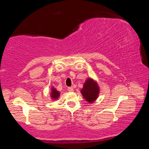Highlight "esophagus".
<instances>
[{
    "instance_id": "1",
    "label": "esophagus",
    "mask_w": 149,
    "mask_h": 149,
    "mask_svg": "<svg viewBox=\"0 0 149 149\" xmlns=\"http://www.w3.org/2000/svg\"><path fill=\"white\" fill-rule=\"evenodd\" d=\"M68 91H70V92L74 91V88H73L72 87H70L68 88Z\"/></svg>"
}]
</instances>
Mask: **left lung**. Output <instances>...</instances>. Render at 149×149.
I'll return each instance as SVG.
<instances>
[{"instance_id": "8db88e82", "label": "left lung", "mask_w": 149, "mask_h": 149, "mask_svg": "<svg viewBox=\"0 0 149 149\" xmlns=\"http://www.w3.org/2000/svg\"><path fill=\"white\" fill-rule=\"evenodd\" d=\"M81 93L87 101L91 103L97 99L99 93V89L97 83L89 78L86 80Z\"/></svg>"}]
</instances>
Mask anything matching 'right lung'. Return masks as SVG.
Wrapping results in <instances>:
<instances>
[{
  "label": "right lung",
  "instance_id": "add662e5",
  "mask_svg": "<svg viewBox=\"0 0 149 149\" xmlns=\"http://www.w3.org/2000/svg\"><path fill=\"white\" fill-rule=\"evenodd\" d=\"M59 96H60V93L56 89H54V88H52L51 97L52 98V99H56Z\"/></svg>",
  "mask_w": 149,
  "mask_h": 149
}]
</instances>
